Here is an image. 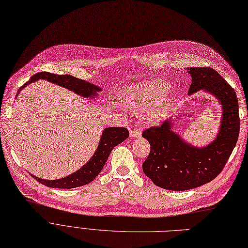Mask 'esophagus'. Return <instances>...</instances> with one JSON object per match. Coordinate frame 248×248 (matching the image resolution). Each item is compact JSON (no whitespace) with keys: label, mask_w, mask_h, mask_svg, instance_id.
I'll use <instances>...</instances> for the list:
<instances>
[{"label":"esophagus","mask_w":248,"mask_h":248,"mask_svg":"<svg viewBox=\"0 0 248 248\" xmlns=\"http://www.w3.org/2000/svg\"><path fill=\"white\" fill-rule=\"evenodd\" d=\"M130 136L133 138H137L141 136V130L139 128H133L130 130Z\"/></svg>","instance_id":"1"}]
</instances>
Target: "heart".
Segmentation results:
<instances>
[{
  "mask_svg": "<svg viewBox=\"0 0 248 248\" xmlns=\"http://www.w3.org/2000/svg\"><path fill=\"white\" fill-rule=\"evenodd\" d=\"M168 91L169 85L164 81L152 80L129 91L125 103L137 114L146 113L166 98Z\"/></svg>",
  "mask_w": 248,
  "mask_h": 248,
  "instance_id": "b5f03b06",
  "label": "heart"
}]
</instances>
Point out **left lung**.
<instances>
[{"mask_svg":"<svg viewBox=\"0 0 248 248\" xmlns=\"http://www.w3.org/2000/svg\"><path fill=\"white\" fill-rule=\"evenodd\" d=\"M186 69L192 77L188 95L203 90L222 105L220 130L205 147L193 146L173 132L171 118L142 132L150 144L143 172L164 190L186 191L213 181L225 167L239 135V107L234 89L213 68Z\"/></svg>","mask_w":248,"mask_h":248,"instance_id":"8db88e82","label":"left lung"}]
</instances>
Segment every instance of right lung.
Listing matches in <instances>:
<instances>
[{"label":"right lung","instance_id":"add662e5","mask_svg":"<svg viewBox=\"0 0 248 248\" xmlns=\"http://www.w3.org/2000/svg\"><path fill=\"white\" fill-rule=\"evenodd\" d=\"M39 78L47 79L48 81L53 82V84L63 87L69 91H73L74 93H78V95H80L81 97H85V98H92L93 96H97V92L101 91L99 87L93 85L91 82L86 81L84 79L77 78L73 76L55 75L51 73L42 72L31 77V78L26 82V84L23 85L18 90L17 96L19 95V93L22 89H24L26 86L31 84V82L36 81ZM128 136H129V131L127 128H124V127L105 128L96 152L93 153L92 158L85 164V166H82L76 172L60 180H43V179L37 178V176H35L33 174L31 175L33 176V179H35L40 184L48 187L73 188V187H78L80 186L88 185L95 180L96 176L103 170L112 149L116 145L123 142L126 138H128Z\"/></svg>","mask_w":248,"mask_h":248}]
</instances>
